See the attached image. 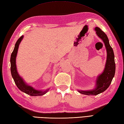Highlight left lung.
<instances>
[{
    "label": "left lung",
    "mask_w": 124,
    "mask_h": 124,
    "mask_svg": "<svg viewBox=\"0 0 124 124\" xmlns=\"http://www.w3.org/2000/svg\"><path fill=\"white\" fill-rule=\"evenodd\" d=\"M94 30L97 35L101 39L104 43L107 51V59L102 73L97 77L95 88L90 90H78L80 93L88 96H96L107 90L114 77L116 70L114 51L109 44L107 36L99 27H95Z\"/></svg>",
    "instance_id": "1"
}]
</instances>
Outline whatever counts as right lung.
Wrapping results in <instances>:
<instances>
[{
  "mask_svg": "<svg viewBox=\"0 0 124 124\" xmlns=\"http://www.w3.org/2000/svg\"><path fill=\"white\" fill-rule=\"evenodd\" d=\"M23 37H24V36H22L17 40L15 44L14 51L11 54L10 71L11 76H12L14 82H15L17 87L21 91L31 96H43L46 93H47L50 89L48 88L45 90H36V89H34L32 86L28 85L27 83H26L24 79L19 76L18 71H17L16 63V56L17 52H18L19 45L23 39Z\"/></svg>",
  "mask_w": 124,
  "mask_h": 124,
  "instance_id": "obj_1",
  "label": "right lung"
}]
</instances>
